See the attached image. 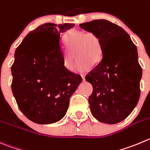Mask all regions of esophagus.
<instances>
[{
	"instance_id": "esophagus-1",
	"label": "esophagus",
	"mask_w": 150,
	"mask_h": 150,
	"mask_svg": "<svg viewBox=\"0 0 150 150\" xmlns=\"http://www.w3.org/2000/svg\"><path fill=\"white\" fill-rule=\"evenodd\" d=\"M81 78L83 81H85V75H81Z\"/></svg>"
}]
</instances>
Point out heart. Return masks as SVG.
Returning a JSON list of instances; mask_svg holds the SVG:
<instances>
[{"label": "heart", "mask_w": 150, "mask_h": 150, "mask_svg": "<svg viewBox=\"0 0 150 150\" xmlns=\"http://www.w3.org/2000/svg\"><path fill=\"white\" fill-rule=\"evenodd\" d=\"M68 50L63 53V66L67 70L72 72L75 67V56L78 60L76 71L85 72L91 64L100 63L103 56L101 40L94 32L71 29L64 36Z\"/></svg>", "instance_id": "obj_1"}]
</instances>
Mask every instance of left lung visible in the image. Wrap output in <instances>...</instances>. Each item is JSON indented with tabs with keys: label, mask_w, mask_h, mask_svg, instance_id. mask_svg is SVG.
Segmentation results:
<instances>
[{
	"label": "left lung",
	"mask_w": 150,
	"mask_h": 150,
	"mask_svg": "<svg viewBox=\"0 0 150 150\" xmlns=\"http://www.w3.org/2000/svg\"><path fill=\"white\" fill-rule=\"evenodd\" d=\"M80 27L98 35L103 47L102 60L86 77L93 86L88 97L91 114L101 122H120L140 97L142 69L136 46L124 29L108 20H93Z\"/></svg>",
	"instance_id": "8db88e82"
}]
</instances>
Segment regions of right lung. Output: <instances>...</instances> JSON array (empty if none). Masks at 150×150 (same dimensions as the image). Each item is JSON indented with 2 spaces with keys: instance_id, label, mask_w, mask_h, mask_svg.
Listing matches in <instances>:
<instances>
[{
  "instance_id": "1",
  "label": "right lung",
  "mask_w": 150,
  "mask_h": 150,
  "mask_svg": "<svg viewBox=\"0 0 150 150\" xmlns=\"http://www.w3.org/2000/svg\"><path fill=\"white\" fill-rule=\"evenodd\" d=\"M75 24L45 23L25 36L14 53L11 89L23 114L37 124L62 120L82 78L63 66L61 34Z\"/></svg>"
}]
</instances>
